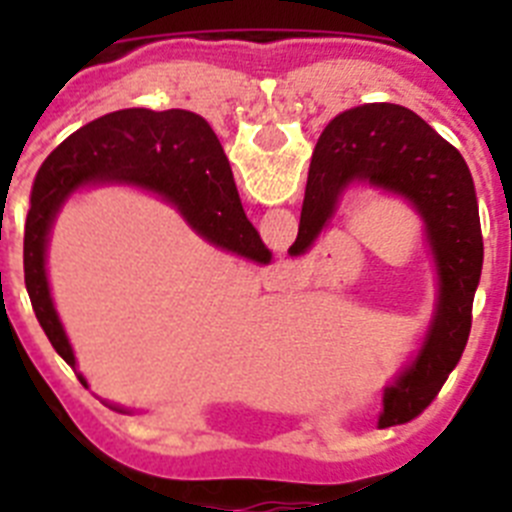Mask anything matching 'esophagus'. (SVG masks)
Instances as JSON below:
<instances>
[{
	"instance_id": "obj_1",
	"label": "esophagus",
	"mask_w": 512,
	"mask_h": 512,
	"mask_svg": "<svg viewBox=\"0 0 512 512\" xmlns=\"http://www.w3.org/2000/svg\"><path fill=\"white\" fill-rule=\"evenodd\" d=\"M284 274H287V277H289V271H284Z\"/></svg>"
}]
</instances>
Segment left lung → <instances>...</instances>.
I'll return each instance as SVG.
<instances>
[{
    "label": "left lung",
    "instance_id": "8db88e82",
    "mask_svg": "<svg viewBox=\"0 0 512 512\" xmlns=\"http://www.w3.org/2000/svg\"><path fill=\"white\" fill-rule=\"evenodd\" d=\"M361 184L397 194L418 212L438 277L436 310L420 351L384 390L379 428H390L418 418L459 364L472 330L485 246L467 161L413 110L379 102L354 107L325 125L289 253L310 251L343 194Z\"/></svg>",
    "mask_w": 512,
    "mask_h": 512
}]
</instances>
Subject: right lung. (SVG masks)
I'll return each instance as SVG.
<instances>
[{
  "label": "right lung",
  "mask_w": 512,
  "mask_h": 512,
  "mask_svg": "<svg viewBox=\"0 0 512 512\" xmlns=\"http://www.w3.org/2000/svg\"><path fill=\"white\" fill-rule=\"evenodd\" d=\"M87 184H133L161 194L202 238L259 264L271 251L246 217L228 156L205 117L187 110H117L76 130L35 176L25 223V287L58 356H76L51 297L45 253L63 202ZM79 382L87 379L76 372Z\"/></svg>",
  "instance_id": "right-lung-1"
}]
</instances>
